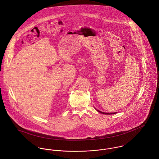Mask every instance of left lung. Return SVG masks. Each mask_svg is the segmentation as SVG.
Instances as JSON below:
<instances>
[{"label":"left lung","instance_id":"left-lung-1","mask_svg":"<svg viewBox=\"0 0 159 159\" xmlns=\"http://www.w3.org/2000/svg\"><path fill=\"white\" fill-rule=\"evenodd\" d=\"M97 111H98L99 112H101V113H102V114H115V112H112V113H106V112H102L99 111H98V110H97Z\"/></svg>","mask_w":159,"mask_h":159}]
</instances>
